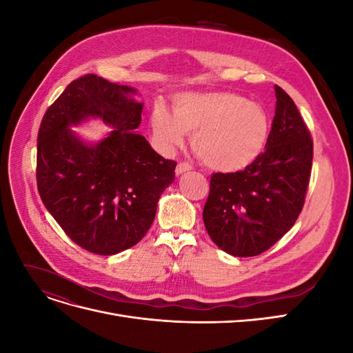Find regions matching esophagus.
<instances>
[{
	"label": "esophagus",
	"mask_w": 353,
	"mask_h": 353,
	"mask_svg": "<svg viewBox=\"0 0 353 353\" xmlns=\"http://www.w3.org/2000/svg\"><path fill=\"white\" fill-rule=\"evenodd\" d=\"M191 169H193V166H191L188 162H179L176 165L175 172H176V175H181V174H184V172H188V170H191Z\"/></svg>",
	"instance_id": "34e87169"
}]
</instances>
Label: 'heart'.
I'll list each match as a JSON object with an SVG mask.
<instances>
[{"label":"heart","mask_w":353,"mask_h":353,"mask_svg":"<svg viewBox=\"0 0 353 353\" xmlns=\"http://www.w3.org/2000/svg\"><path fill=\"white\" fill-rule=\"evenodd\" d=\"M156 140L181 147L193 135V150L208 168L239 172L258 159L268 141L271 122L261 104L234 92H187L174 101V116L157 104L150 117Z\"/></svg>","instance_id":"b5f03b06"}]
</instances>
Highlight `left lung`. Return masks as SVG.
<instances>
[{
	"label": "left lung",
	"mask_w": 353,
	"mask_h": 353,
	"mask_svg": "<svg viewBox=\"0 0 353 353\" xmlns=\"http://www.w3.org/2000/svg\"><path fill=\"white\" fill-rule=\"evenodd\" d=\"M275 116L265 152L239 172H216L203 209L209 237L239 258L268 250L305 205L314 143L294 101L275 85Z\"/></svg>",
	"instance_id": "obj_1"
}]
</instances>
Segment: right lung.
Returning <instances> with one entry per match:
<instances>
[{"instance_id": "add662e5", "label": "right lung", "mask_w": 353, "mask_h": 353, "mask_svg": "<svg viewBox=\"0 0 353 353\" xmlns=\"http://www.w3.org/2000/svg\"><path fill=\"white\" fill-rule=\"evenodd\" d=\"M131 94L134 88L83 74L50 105L39 126L41 200L66 236L95 254L119 253L140 241L175 179V160L163 159L135 134L143 103ZM88 117L115 128L99 145H85L68 130Z\"/></svg>"}]
</instances>
